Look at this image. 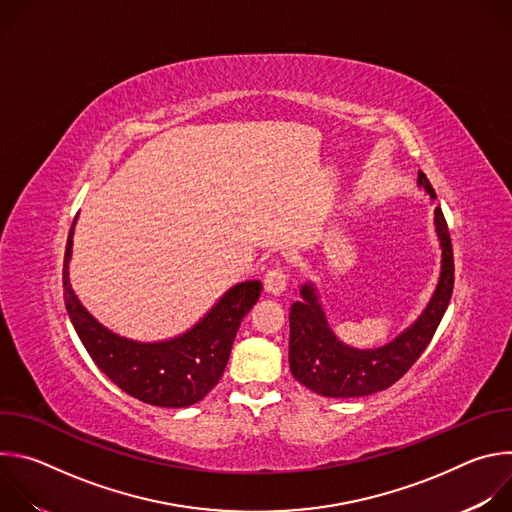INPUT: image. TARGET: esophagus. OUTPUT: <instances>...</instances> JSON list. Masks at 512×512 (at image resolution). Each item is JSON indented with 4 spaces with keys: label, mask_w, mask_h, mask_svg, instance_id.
I'll return each mask as SVG.
<instances>
[{
    "label": "esophagus",
    "mask_w": 512,
    "mask_h": 512,
    "mask_svg": "<svg viewBox=\"0 0 512 512\" xmlns=\"http://www.w3.org/2000/svg\"><path fill=\"white\" fill-rule=\"evenodd\" d=\"M287 285V275L281 267H271L267 273H265V289L269 291V294H275L279 296L281 291L285 289Z\"/></svg>",
    "instance_id": "34e87169"
}]
</instances>
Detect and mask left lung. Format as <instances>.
Here are the masks:
<instances>
[{
	"instance_id": "left-lung-1",
	"label": "left lung",
	"mask_w": 512,
	"mask_h": 512,
	"mask_svg": "<svg viewBox=\"0 0 512 512\" xmlns=\"http://www.w3.org/2000/svg\"><path fill=\"white\" fill-rule=\"evenodd\" d=\"M417 184L435 198L423 172ZM435 231L442 245V273L433 298L413 326L381 348L358 350L340 342L326 322L314 285L302 287V302L289 312V369L296 381L324 397H364L389 389L413 367L440 326L454 291L452 239L440 208H435Z\"/></svg>"
}]
</instances>
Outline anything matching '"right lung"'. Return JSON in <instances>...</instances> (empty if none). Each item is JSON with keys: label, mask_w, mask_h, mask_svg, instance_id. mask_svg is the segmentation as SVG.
<instances>
[{"label": "right lung", "mask_w": 512, "mask_h": 512, "mask_svg": "<svg viewBox=\"0 0 512 512\" xmlns=\"http://www.w3.org/2000/svg\"><path fill=\"white\" fill-rule=\"evenodd\" d=\"M72 231L66 239L64 304L81 342L97 367L127 395L156 407H188L221 381L237 330L261 296V281L231 287L188 332L164 342H135L99 324L79 302L68 281Z\"/></svg>", "instance_id": "right-lung-1"}]
</instances>
